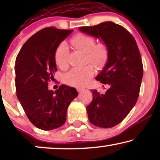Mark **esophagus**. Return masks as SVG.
Returning a JSON list of instances; mask_svg holds the SVG:
<instances>
[{
	"instance_id": "obj_1",
	"label": "esophagus",
	"mask_w": 160,
	"mask_h": 160,
	"mask_svg": "<svg viewBox=\"0 0 160 160\" xmlns=\"http://www.w3.org/2000/svg\"><path fill=\"white\" fill-rule=\"evenodd\" d=\"M76 89H77V91L78 92H82V91L84 90V88H77Z\"/></svg>"
}]
</instances>
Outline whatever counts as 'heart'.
<instances>
[{
	"instance_id": "b5f03b06",
	"label": "heart",
	"mask_w": 160,
	"mask_h": 160,
	"mask_svg": "<svg viewBox=\"0 0 160 160\" xmlns=\"http://www.w3.org/2000/svg\"><path fill=\"white\" fill-rule=\"evenodd\" d=\"M71 44L76 49L87 54V60L97 67L102 66L108 57V49L106 43L95 44L92 36L85 34H77L71 39ZM68 47L66 43H61L57 47L54 60L56 64L61 68H65L68 64ZM94 73L92 66L76 67L70 70L65 76L66 83L74 87L84 86L90 80Z\"/></svg>"
}]
</instances>
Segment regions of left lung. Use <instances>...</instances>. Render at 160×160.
Instances as JSON below:
<instances>
[{
	"label": "left lung",
	"mask_w": 160,
	"mask_h": 160,
	"mask_svg": "<svg viewBox=\"0 0 160 160\" xmlns=\"http://www.w3.org/2000/svg\"><path fill=\"white\" fill-rule=\"evenodd\" d=\"M81 32L100 38L108 49L103 69L95 78L109 88L105 94L92 89V100L87 106L89 122L102 128H113L125 118L136 103L143 68L134 37L122 26L104 22Z\"/></svg>",
	"instance_id": "8db88e82"
}]
</instances>
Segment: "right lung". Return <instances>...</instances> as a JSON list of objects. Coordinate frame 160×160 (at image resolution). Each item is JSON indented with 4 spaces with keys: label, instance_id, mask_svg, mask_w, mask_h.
Instances as JSON below:
<instances>
[{
    "label": "right lung",
    "instance_id": "add662e5",
    "mask_svg": "<svg viewBox=\"0 0 160 160\" xmlns=\"http://www.w3.org/2000/svg\"><path fill=\"white\" fill-rule=\"evenodd\" d=\"M72 30L49 27L37 32L21 48L15 63L17 95L28 119L36 128L52 130L66 121L67 109L78 92L60 85L49 90L48 82L58 71L54 54L57 47Z\"/></svg>",
    "mask_w": 160,
    "mask_h": 160
}]
</instances>
